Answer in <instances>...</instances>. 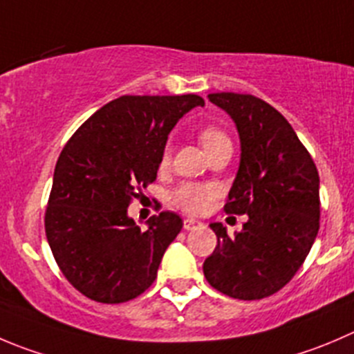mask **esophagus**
Wrapping results in <instances>:
<instances>
[{
  "label": "esophagus",
  "instance_id": "34e87169",
  "mask_svg": "<svg viewBox=\"0 0 354 354\" xmlns=\"http://www.w3.org/2000/svg\"><path fill=\"white\" fill-rule=\"evenodd\" d=\"M200 227H203V222L196 221V218H184V230L186 231L200 230Z\"/></svg>",
  "mask_w": 354,
  "mask_h": 354
}]
</instances>
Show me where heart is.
I'll return each instance as SVG.
<instances>
[{
    "mask_svg": "<svg viewBox=\"0 0 354 354\" xmlns=\"http://www.w3.org/2000/svg\"><path fill=\"white\" fill-rule=\"evenodd\" d=\"M200 142L203 146L205 153L210 154L212 151L217 149V147L224 146V144H231L230 137L225 136L221 129L217 127H207V129H201L200 133ZM170 161V149L163 151V156H161V165H167ZM217 194L212 184H196V183H184L179 187H175L170 193V201L175 207L183 208L187 214H200L201 210H205L208 201Z\"/></svg>",
    "mask_w": 354,
    "mask_h": 354,
    "instance_id": "heart-1",
    "label": "heart"
}]
</instances>
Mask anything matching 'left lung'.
<instances>
[{"mask_svg":"<svg viewBox=\"0 0 354 354\" xmlns=\"http://www.w3.org/2000/svg\"><path fill=\"white\" fill-rule=\"evenodd\" d=\"M233 118L241 158L224 205L225 214H247L240 233L221 222L214 254L203 272L215 290L257 301L283 288L311 250L319 230V177L292 124L272 106L248 93L208 95Z\"/></svg>","mask_w":354,"mask_h":354,"instance_id":"left-lung-1","label":"left lung"}]
</instances>
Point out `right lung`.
Here are the masks:
<instances>
[{
    "label": "right lung",
    "mask_w": 354,
    "mask_h": 354,
    "mask_svg": "<svg viewBox=\"0 0 354 354\" xmlns=\"http://www.w3.org/2000/svg\"><path fill=\"white\" fill-rule=\"evenodd\" d=\"M200 95H123L93 113L57 160L45 231L67 281L88 299L120 304L153 285L183 218L161 212L140 231L129 217L137 191L156 180L168 133Z\"/></svg>",
    "instance_id": "right-lung-1"
}]
</instances>
